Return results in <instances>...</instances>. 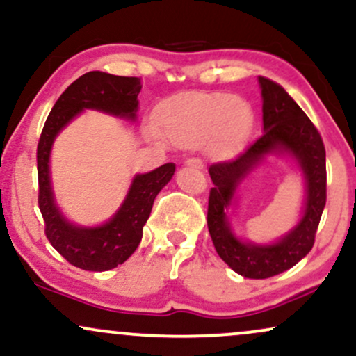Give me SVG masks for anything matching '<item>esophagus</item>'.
I'll use <instances>...</instances> for the list:
<instances>
[{"instance_id":"obj_1","label":"esophagus","mask_w":356,"mask_h":356,"mask_svg":"<svg viewBox=\"0 0 356 356\" xmlns=\"http://www.w3.org/2000/svg\"><path fill=\"white\" fill-rule=\"evenodd\" d=\"M186 165L192 167V169H199V170L204 169L202 161H199V159H189V161H186Z\"/></svg>"}]
</instances>
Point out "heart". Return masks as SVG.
<instances>
[{
    "label": "heart",
    "instance_id": "obj_1",
    "mask_svg": "<svg viewBox=\"0 0 356 356\" xmlns=\"http://www.w3.org/2000/svg\"><path fill=\"white\" fill-rule=\"evenodd\" d=\"M251 120L249 105L229 93H194L165 110L162 127L175 144L192 147L211 137L212 152L226 155L243 144Z\"/></svg>",
    "mask_w": 356,
    "mask_h": 356
}]
</instances>
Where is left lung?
Instances as JSON below:
<instances>
[{"label":"left lung","mask_w":356,"mask_h":356,"mask_svg":"<svg viewBox=\"0 0 356 356\" xmlns=\"http://www.w3.org/2000/svg\"><path fill=\"white\" fill-rule=\"evenodd\" d=\"M263 95V136L231 161L209 167L211 181L207 227L220 259L244 277L264 280L286 269L312 251L326 204V152L323 138L308 115L276 81L259 76ZM284 149L298 161L307 179L305 216L289 235L271 247L244 245L234 238L223 209L230 203L237 184L264 154Z\"/></svg>","instance_id":"obj_1"}]
</instances>
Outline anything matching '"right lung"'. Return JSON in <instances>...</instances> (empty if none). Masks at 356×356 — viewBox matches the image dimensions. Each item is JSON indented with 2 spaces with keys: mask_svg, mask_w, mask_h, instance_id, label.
Segmentation results:
<instances>
[{
  "mask_svg": "<svg viewBox=\"0 0 356 356\" xmlns=\"http://www.w3.org/2000/svg\"><path fill=\"white\" fill-rule=\"evenodd\" d=\"M142 80L88 72L65 90L53 105L36 149L38 164V206L44 220V234L56 251L73 266L85 271H108L132 256L142 239V227L152 211L154 199L172 179L175 165L164 164L134 179L132 187L117 214L100 227H79L67 222L53 201L50 186V150L55 137L76 113L95 108L113 115L136 118Z\"/></svg>",
  "mask_w": 356,
  "mask_h": 356,
  "instance_id": "1",
  "label": "right lung"
}]
</instances>
